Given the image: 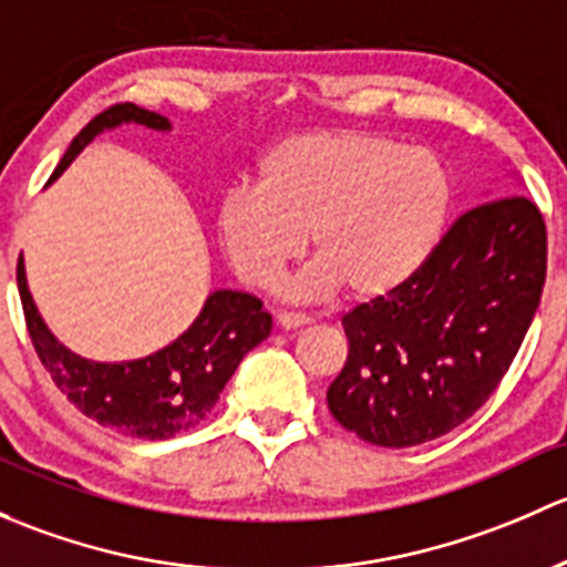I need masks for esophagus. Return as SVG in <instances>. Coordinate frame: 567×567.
Listing matches in <instances>:
<instances>
[{
    "label": "esophagus",
    "mask_w": 567,
    "mask_h": 567,
    "mask_svg": "<svg viewBox=\"0 0 567 567\" xmlns=\"http://www.w3.org/2000/svg\"><path fill=\"white\" fill-rule=\"evenodd\" d=\"M311 319L306 317V313H297V311H278V324L284 327V330H295V327H302L308 324Z\"/></svg>",
    "instance_id": "esophagus-1"
}]
</instances>
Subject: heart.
<instances>
[{
	"label": "heart",
	"instance_id": "obj_1",
	"mask_svg": "<svg viewBox=\"0 0 567 567\" xmlns=\"http://www.w3.org/2000/svg\"><path fill=\"white\" fill-rule=\"evenodd\" d=\"M451 213L440 155L365 131L302 133L259 161L256 190L220 202L215 229L237 278L270 289L306 254L319 261L295 286L317 297L341 286L377 300L429 259Z\"/></svg>",
	"mask_w": 567,
	"mask_h": 567
}]
</instances>
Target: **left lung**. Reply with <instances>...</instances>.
I'll return each instance as SVG.
<instances>
[{"mask_svg": "<svg viewBox=\"0 0 567 567\" xmlns=\"http://www.w3.org/2000/svg\"><path fill=\"white\" fill-rule=\"evenodd\" d=\"M546 281V224L527 196L466 209L390 295L343 313L332 417L379 447L458 429L511 369Z\"/></svg>", "mask_w": 567, "mask_h": 567, "instance_id": "obj_1", "label": "left lung"}]
</instances>
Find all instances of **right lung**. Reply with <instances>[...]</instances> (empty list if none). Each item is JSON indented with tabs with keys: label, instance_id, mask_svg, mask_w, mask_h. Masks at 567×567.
<instances>
[{
	"label": "right lung",
	"instance_id": "right-lung-1",
	"mask_svg": "<svg viewBox=\"0 0 567 567\" xmlns=\"http://www.w3.org/2000/svg\"><path fill=\"white\" fill-rule=\"evenodd\" d=\"M120 122H138L155 131L168 127L166 116L155 111L136 103H114L81 127L51 179L60 177L97 133ZM16 278L32 347L60 393L90 420L136 440H168L179 431L196 429L218 404L240 360L270 336L272 327L270 313L261 311V300L224 289L209 295L196 322L161 352L133 363H92L68 352L43 324L27 289L21 259Z\"/></svg>",
	"mask_w": 567,
	"mask_h": 567
}]
</instances>
